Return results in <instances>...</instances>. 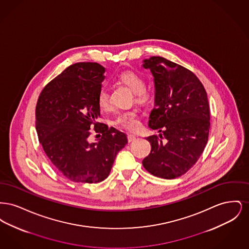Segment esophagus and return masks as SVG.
Instances as JSON below:
<instances>
[{
	"label": "esophagus",
	"instance_id": "1",
	"mask_svg": "<svg viewBox=\"0 0 249 249\" xmlns=\"http://www.w3.org/2000/svg\"><path fill=\"white\" fill-rule=\"evenodd\" d=\"M135 139H136V135H134V134H128V141L129 142H132Z\"/></svg>",
	"mask_w": 249,
	"mask_h": 249
}]
</instances>
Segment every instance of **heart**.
<instances>
[{"label":"heart","mask_w":249,"mask_h":249,"mask_svg":"<svg viewBox=\"0 0 249 249\" xmlns=\"http://www.w3.org/2000/svg\"><path fill=\"white\" fill-rule=\"evenodd\" d=\"M119 80L121 83L129 87L135 93L136 100L140 103H145L150 99V91L144 88L145 81L140 73L134 71H127L119 74ZM97 104L102 110H110L111 102L106 89H100L97 95ZM114 123L125 130H136L139 129L141 122L137 111L128 110L120 113L114 120Z\"/></svg>","instance_id":"heart-1"}]
</instances>
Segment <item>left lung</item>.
<instances>
[{
    "label": "left lung",
    "instance_id": "8db88e82",
    "mask_svg": "<svg viewBox=\"0 0 249 249\" xmlns=\"http://www.w3.org/2000/svg\"><path fill=\"white\" fill-rule=\"evenodd\" d=\"M142 67L154 76L155 107L148 126L162 132L160 138H146L151 151L142 166L157 178H179L197 162L208 141L207 93L192 71L162 57L144 59Z\"/></svg>",
    "mask_w": 249,
    "mask_h": 249
}]
</instances>
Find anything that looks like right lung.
Masks as SVG:
<instances>
[{
	"instance_id": "obj_1",
	"label": "right lung",
	"mask_w": 249,
	"mask_h": 249,
	"mask_svg": "<svg viewBox=\"0 0 249 249\" xmlns=\"http://www.w3.org/2000/svg\"><path fill=\"white\" fill-rule=\"evenodd\" d=\"M105 71L96 62L71 64L43 89L37 101L39 142L53 166L73 182L105 180L116 156L128 142L125 133L97 121V95ZM92 127L102 133L95 143L88 141Z\"/></svg>"
}]
</instances>
